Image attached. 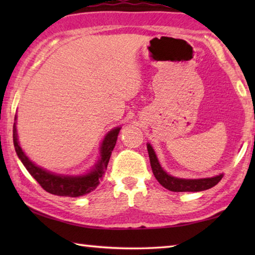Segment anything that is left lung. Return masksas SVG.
Returning <instances> with one entry per match:
<instances>
[{"mask_svg": "<svg viewBox=\"0 0 255 255\" xmlns=\"http://www.w3.org/2000/svg\"><path fill=\"white\" fill-rule=\"evenodd\" d=\"M147 150H148L150 166H152L154 176L164 188L170 190V191H174V192L204 191V190L215 187V185L217 184L223 178V174L216 175L214 178H206V179L174 178V176L167 174L166 172L162 169V166L159 165L158 163L156 154H155L153 147L149 144H147Z\"/></svg>", "mask_w": 255, "mask_h": 255, "instance_id": "obj_1", "label": "left lung"}]
</instances>
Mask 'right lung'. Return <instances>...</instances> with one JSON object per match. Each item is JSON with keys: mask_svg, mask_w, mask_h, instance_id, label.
<instances>
[{"mask_svg": "<svg viewBox=\"0 0 255 255\" xmlns=\"http://www.w3.org/2000/svg\"><path fill=\"white\" fill-rule=\"evenodd\" d=\"M119 131L120 127H117L107 133L102 141L100 158H99L98 163L89 173L77 176L51 173V172L41 169L40 166H37L36 164L30 161L19 145L15 123L13 124V144L18 157L21 159L29 173L33 176V179L41 185L42 189L51 195L74 198L84 196L86 193L93 191L100 183L102 176L106 173L108 163H109L111 153L116 146Z\"/></svg>", "mask_w": 255, "mask_h": 255, "instance_id": "1", "label": "right lung"}]
</instances>
